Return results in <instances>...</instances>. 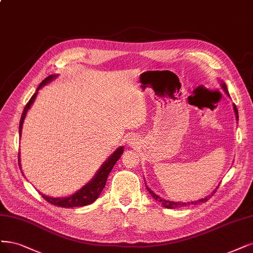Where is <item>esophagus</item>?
<instances>
[{"mask_svg": "<svg viewBox=\"0 0 253 253\" xmlns=\"http://www.w3.org/2000/svg\"><path fill=\"white\" fill-rule=\"evenodd\" d=\"M127 145H129L130 147H133V149H136V147H139L140 145V140H139V138L137 136H130L127 139Z\"/></svg>", "mask_w": 253, "mask_h": 253, "instance_id": "obj_1", "label": "esophagus"}]
</instances>
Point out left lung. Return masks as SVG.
Listing matches in <instances>:
<instances>
[{
  "label": "left lung",
  "instance_id": "1",
  "mask_svg": "<svg viewBox=\"0 0 253 253\" xmlns=\"http://www.w3.org/2000/svg\"><path fill=\"white\" fill-rule=\"evenodd\" d=\"M220 82V84H221V88L223 89V91L225 92V94L227 95L228 97H230V95H229V93H228V90H227V86H226V84L223 82V81H219ZM233 106V112H234V115H236V119H237V123H238V120H239V113H238V109H237V107H236V104H232ZM145 186H146V189L149 190V193L151 194V196L153 197V199L154 200H156L157 202H159L163 207H165V208H179V207H181V206H187V205H197V204H200V203H203V202H206V201H208V199H210L211 196H213V194L215 193L216 191V189H217V187H219V185H217L213 190H212V193L211 194V195H208V196H206L205 198H202V199H200V200H196V201H191V202H175V201H169V200H165V199H163V198H161L160 196H158L157 194H155L154 191L147 186L146 184H145Z\"/></svg>",
  "mask_w": 253,
  "mask_h": 253
}]
</instances>
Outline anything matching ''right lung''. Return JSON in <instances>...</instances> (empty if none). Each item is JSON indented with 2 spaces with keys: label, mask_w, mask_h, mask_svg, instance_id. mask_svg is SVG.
Instances as JSON below:
<instances>
[{
  "label": "right lung",
  "mask_w": 253,
  "mask_h": 253,
  "mask_svg": "<svg viewBox=\"0 0 253 253\" xmlns=\"http://www.w3.org/2000/svg\"><path fill=\"white\" fill-rule=\"evenodd\" d=\"M57 76H58L57 74H52V75L48 76L47 78H45V80H43L40 84L39 88L37 89L36 93L32 95V97L30 98L28 103L26 104V107L24 108V111H23L21 120H20V126H19L20 137L22 136V128H23V124H24V120L26 118V115H27V112L30 110L34 100H36L38 94H39V91L42 88L43 85H46L49 83H51L52 81H54ZM123 153H124V146L117 147V150L114 151V153H112L111 156L108 157L107 160L101 164V167L98 169V170L95 172L94 177L89 182H86V184H84L82 188L76 190L74 194H72L70 196L53 198V197H49V196L43 195V194L40 193V191L39 193L42 195V197L43 199L46 200L47 202L53 204V205H56V206H59V207L69 208V207H80V206L90 205L94 201H96V199L99 197L104 185H106L109 173L111 172L112 169L114 168L115 163L118 161V159L120 158L121 155H123ZM20 155H21V153H19V165L21 168V158H20L21 156ZM21 169H22V168H21Z\"/></svg>",
  "instance_id": "add662e5"
}]
</instances>
